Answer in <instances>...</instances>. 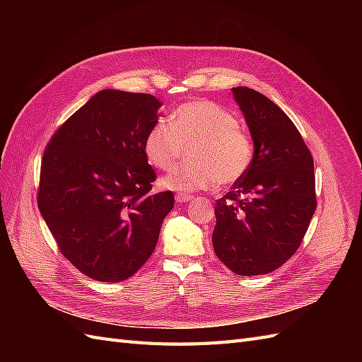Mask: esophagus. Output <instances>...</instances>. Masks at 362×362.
<instances>
[{"instance_id":"34e87169","label":"esophagus","mask_w":362,"mask_h":362,"mask_svg":"<svg viewBox=\"0 0 362 362\" xmlns=\"http://www.w3.org/2000/svg\"><path fill=\"white\" fill-rule=\"evenodd\" d=\"M193 199L192 194H184V193H177L175 194V201L180 202V204H184V202H189Z\"/></svg>"}]
</instances>
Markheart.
Listing matches in <instances>:
<instances>
[{
  "mask_svg": "<svg viewBox=\"0 0 362 362\" xmlns=\"http://www.w3.org/2000/svg\"><path fill=\"white\" fill-rule=\"evenodd\" d=\"M185 146L189 158L163 180L172 190L196 192L218 182L231 185L242 180L254 161V144L240 128L235 115L213 101L198 100L175 108L170 120L158 119L144 141L145 156L152 168L170 170Z\"/></svg>",
  "mask_w": 362,
  "mask_h": 362,
  "instance_id": "obj_1",
  "label": "heart"
}]
</instances>
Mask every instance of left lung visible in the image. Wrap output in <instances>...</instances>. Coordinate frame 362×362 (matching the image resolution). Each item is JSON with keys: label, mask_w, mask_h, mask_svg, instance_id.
<instances>
[{"label": "left lung", "mask_w": 362, "mask_h": 362, "mask_svg": "<svg viewBox=\"0 0 362 362\" xmlns=\"http://www.w3.org/2000/svg\"><path fill=\"white\" fill-rule=\"evenodd\" d=\"M254 140V161L216 202L213 247L237 275H266L299 249L317 206L313 156L267 96L233 87Z\"/></svg>", "instance_id": "8db88e82"}]
</instances>
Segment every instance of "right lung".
<instances>
[{"mask_svg":"<svg viewBox=\"0 0 362 362\" xmlns=\"http://www.w3.org/2000/svg\"><path fill=\"white\" fill-rule=\"evenodd\" d=\"M161 103L101 90L63 122L43 152L37 205L62 255L83 275L120 282L156 249L173 193H152L144 151Z\"/></svg>","mask_w":362,"mask_h":362,"instance_id":"obj_1","label":"right lung"}]
</instances>
